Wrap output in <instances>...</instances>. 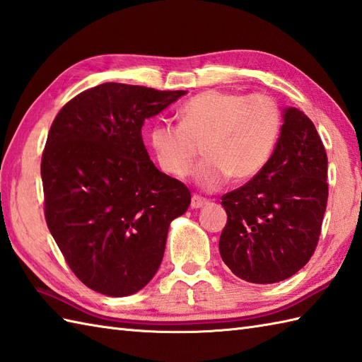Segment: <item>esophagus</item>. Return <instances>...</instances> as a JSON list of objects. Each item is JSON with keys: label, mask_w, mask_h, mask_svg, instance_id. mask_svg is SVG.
<instances>
[{"label": "esophagus", "mask_w": 362, "mask_h": 362, "mask_svg": "<svg viewBox=\"0 0 362 362\" xmlns=\"http://www.w3.org/2000/svg\"><path fill=\"white\" fill-rule=\"evenodd\" d=\"M206 204H209V201H206V199L202 196L194 194L193 197H191V209H202V206H205Z\"/></svg>", "instance_id": "1"}]
</instances>
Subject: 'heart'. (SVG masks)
Instances as JSON below:
<instances>
[{
	"label": "heart",
	"mask_w": 362,
	"mask_h": 362,
	"mask_svg": "<svg viewBox=\"0 0 362 362\" xmlns=\"http://www.w3.org/2000/svg\"><path fill=\"white\" fill-rule=\"evenodd\" d=\"M179 124L157 122L149 143L160 169L175 179L193 169L202 146L204 160L194 180L205 191H216L232 177L245 182L269 163L279 143L281 115L266 95L206 90L193 96L177 113Z\"/></svg>",
	"instance_id": "heart-1"
}]
</instances>
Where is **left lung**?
Returning a JSON list of instances; mask_svg holds the SVG:
<instances>
[{
	"mask_svg": "<svg viewBox=\"0 0 362 362\" xmlns=\"http://www.w3.org/2000/svg\"><path fill=\"white\" fill-rule=\"evenodd\" d=\"M328 160L313 121L283 113L279 143L263 171L224 194V263L240 279L267 284L298 272L317 247L328 199Z\"/></svg>",
	"mask_w": 362,
	"mask_h": 362,
	"instance_id": "left-lung-1",
	"label": "left lung"
}]
</instances>
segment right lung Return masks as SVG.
<instances>
[{"label": "right lung", "instance_id": "add662e5", "mask_svg": "<svg viewBox=\"0 0 362 362\" xmlns=\"http://www.w3.org/2000/svg\"><path fill=\"white\" fill-rule=\"evenodd\" d=\"M187 91L107 82L54 118L42 156L45 219L78 279L99 294L144 288L163 259L171 221L191 193L160 173L141 127Z\"/></svg>", "mask_w": 362, "mask_h": 362}]
</instances>
